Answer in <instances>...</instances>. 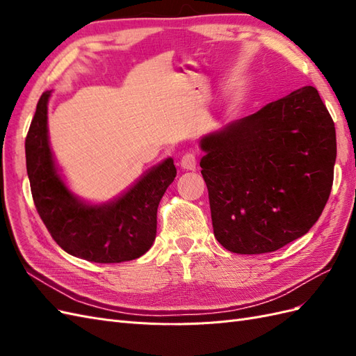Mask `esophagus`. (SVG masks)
<instances>
[{
	"label": "esophagus",
	"mask_w": 356,
	"mask_h": 356,
	"mask_svg": "<svg viewBox=\"0 0 356 356\" xmlns=\"http://www.w3.org/2000/svg\"><path fill=\"white\" fill-rule=\"evenodd\" d=\"M179 165L182 169L186 170H196V165H197V160H196V156L193 153H187L181 157V161Z\"/></svg>",
	"instance_id": "obj_1"
}]
</instances>
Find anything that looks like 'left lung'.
Returning <instances> with one entry per match:
<instances>
[{
  "instance_id": "obj_1",
  "label": "left lung",
  "mask_w": 356,
  "mask_h": 356,
  "mask_svg": "<svg viewBox=\"0 0 356 356\" xmlns=\"http://www.w3.org/2000/svg\"><path fill=\"white\" fill-rule=\"evenodd\" d=\"M213 234L236 254L273 252L306 234L330 197L336 127L312 86L202 136Z\"/></svg>"
}]
</instances>
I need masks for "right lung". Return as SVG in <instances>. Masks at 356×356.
Masks as SVG:
<instances>
[{
  "label": "right lung",
  "mask_w": 356,
  "mask_h": 356,
  "mask_svg": "<svg viewBox=\"0 0 356 356\" xmlns=\"http://www.w3.org/2000/svg\"><path fill=\"white\" fill-rule=\"evenodd\" d=\"M51 92L37 104L25 141L32 199L49 233L63 251L93 263H122L144 255L157 230V208L177 177L174 159L148 169L120 196L89 203L68 188L53 157L47 105Z\"/></svg>",
  "instance_id": "right-lung-1"
}]
</instances>
